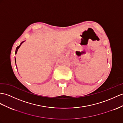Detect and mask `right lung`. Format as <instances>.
Returning a JSON list of instances; mask_svg holds the SVG:
<instances>
[{
	"label": "right lung",
	"instance_id": "right-lung-1",
	"mask_svg": "<svg viewBox=\"0 0 123 123\" xmlns=\"http://www.w3.org/2000/svg\"><path fill=\"white\" fill-rule=\"evenodd\" d=\"M24 42H22L20 44V45H19V46H18L17 47V48H16V50H15V54H16V53H17V51H18V48H19V47H20V46H21V44H22V43H23ZM15 63H16V61H15Z\"/></svg>",
	"mask_w": 123,
	"mask_h": 123
}]
</instances>
